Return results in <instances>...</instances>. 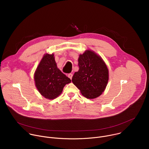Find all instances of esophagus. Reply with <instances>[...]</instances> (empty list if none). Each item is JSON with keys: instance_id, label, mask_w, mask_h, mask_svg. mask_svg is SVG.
Wrapping results in <instances>:
<instances>
[{"instance_id": "1", "label": "esophagus", "mask_w": 149, "mask_h": 149, "mask_svg": "<svg viewBox=\"0 0 149 149\" xmlns=\"http://www.w3.org/2000/svg\"><path fill=\"white\" fill-rule=\"evenodd\" d=\"M72 75H72V74L70 73V74H68V77L71 79H72Z\"/></svg>"}]
</instances>
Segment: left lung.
Wrapping results in <instances>:
<instances>
[{
    "label": "left lung",
    "instance_id": "obj_1",
    "mask_svg": "<svg viewBox=\"0 0 149 149\" xmlns=\"http://www.w3.org/2000/svg\"><path fill=\"white\" fill-rule=\"evenodd\" d=\"M79 70L72 81L87 98L99 97L105 90L109 81V70L102 58L87 50L78 58Z\"/></svg>",
    "mask_w": 149,
    "mask_h": 149
}]
</instances>
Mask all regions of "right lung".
Returning <instances> with one entry per match:
<instances>
[{"mask_svg":"<svg viewBox=\"0 0 149 149\" xmlns=\"http://www.w3.org/2000/svg\"><path fill=\"white\" fill-rule=\"evenodd\" d=\"M36 87L42 95L52 100L59 95L66 84L71 80L56 66L54 54H45L35 72Z\"/></svg>","mask_w":149,"mask_h":149,"instance_id":"1","label":"right lung"}]
</instances>
